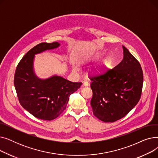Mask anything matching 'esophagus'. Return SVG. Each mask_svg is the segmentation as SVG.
Wrapping results in <instances>:
<instances>
[{
  "instance_id": "obj_1",
  "label": "esophagus",
  "mask_w": 158,
  "mask_h": 158,
  "mask_svg": "<svg viewBox=\"0 0 158 158\" xmlns=\"http://www.w3.org/2000/svg\"><path fill=\"white\" fill-rule=\"evenodd\" d=\"M83 86H85V87H86V86H89L88 82H86V81L84 82H83Z\"/></svg>"
}]
</instances>
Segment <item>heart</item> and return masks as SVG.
I'll use <instances>...</instances> for the list:
<instances>
[{
    "instance_id": "b5f03b06",
    "label": "heart",
    "mask_w": 158,
    "mask_h": 158,
    "mask_svg": "<svg viewBox=\"0 0 158 158\" xmlns=\"http://www.w3.org/2000/svg\"><path fill=\"white\" fill-rule=\"evenodd\" d=\"M106 66L107 68H110L111 66V61H110V63L108 64H106Z\"/></svg>"
}]
</instances>
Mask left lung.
I'll return each instance as SVG.
<instances>
[{"label":"left lung","mask_w":158,"mask_h":158,"mask_svg":"<svg viewBox=\"0 0 158 158\" xmlns=\"http://www.w3.org/2000/svg\"><path fill=\"white\" fill-rule=\"evenodd\" d=\"M123 47L122 61L113 69L92 77L94 114L104 122L123 118L137 104L142 94L143 71L139 63Z\"/></svg>","instance_id":"left-lung-1"}]
</instances>
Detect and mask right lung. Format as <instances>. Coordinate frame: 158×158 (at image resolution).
<instances>
[{
	"instance_id": "right-lung-1",
	"label": "right lung",
	"mask_w": 158,
	"mask_h": 158,
	"mask_svg": "<svg viewBox=\"0 0 158 158\" xmlns=\"http://www.w3.org/2000/svg\"><path fill=\"white\" fill-rule=\"evenodd\" d=\"M58 42L41 43L25 55L16 67L14 85L21 106L37 118L52 120L66 109L72 94L82 82H73L54 75L39 78L35 72V55L57 48Z\"/></svg>"
}]
</instances>
